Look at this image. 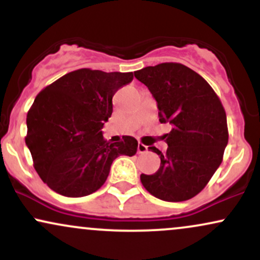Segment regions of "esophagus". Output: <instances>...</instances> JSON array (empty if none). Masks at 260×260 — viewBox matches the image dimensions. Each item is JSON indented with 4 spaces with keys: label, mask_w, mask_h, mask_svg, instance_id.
<instances>
[{
    "label": "esophagus",
    "mask_w": 260,
    "mask_h": 260,
    "mask_svg": "<svg viewBox=\"0 0 260 260\" xmlns=\"http://www.w3.org/2000/svg\"><path fill=\"white\" fill-rule=\"evenodd\" d=\"M137 151H138V154H145L148 151V147L147 145L142 144V143H139L138 148H137Z\"/></svg>",
    "instance_id": "34e87169"
}]
</instances>
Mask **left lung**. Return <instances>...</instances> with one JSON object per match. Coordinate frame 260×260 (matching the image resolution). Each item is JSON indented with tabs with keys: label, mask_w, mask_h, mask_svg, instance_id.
Returning <instances> with one entry per match:
<instances>
[{
	"label": "left lung",
	"mask_w": 260,
	"mask_h": 260,
	"mask_svg": "<svg viewBox=\"0 0 260 260\" xmlns=\"http://www.w3.org/2000/svg\"><path fill=\"white\" fill-rule=\"evenodd\" d=\"M148 86L159 109V121L169 122L168 150L149 147L160 156L154 175H140L143 186L161 201L183 202L198 194L215 174L229 142L223 106L208 82L181 63H160L134 72Z\"/></svg>",
	"instance_id": "obj_1"
}]
</instances>
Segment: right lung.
I'll return each mask as SVG.
<instances>
[{
    "instance_id": "right-lung-1",
    "label": "right lung",
    "mask_w": 260,
    "mask_h": 260,
    "mask_svg": "<svg viewBox=\"0 0 260 260\" xmlns=\"http://www.w3.org/2000/svg\"><path fill=\"white\" fill-rule=\"evenodd\" d=\"M133 80V73L73 71L43 89L26 116V147L44 183L64 197H84L105 183L112 161L133 156L138 142L103 137L112 115V96Z\"/></svg>"
}]
</instances>
